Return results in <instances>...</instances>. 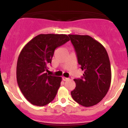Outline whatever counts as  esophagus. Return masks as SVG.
I'll use <instances>...</instances> for the list:
<instances>
[{
  "label": "esophagus",
  "mask_w": 128,
  "mask_h": 128,
  "mask_svg": "<svg viewBox=\"0 0 128 128\" xmlns=\"http://www.w3.org/2000/svg\"><path fill=\"white\" fill-rule=\"evenodd\" d=\"M62 80H63V81H66L69 80V78H65V77H63V78H62Z\"/></svg>",
  "instance_id": "obj_1"
}]
</instances>
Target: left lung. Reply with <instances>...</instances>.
Listing matches in <instances>:
<instances>
[{
	"instance_id": "1",
	"label": "left lung",
	"mask_w": 128,
	"mask_h": 128,
	"mask_svg": "<svg viewBox=\"0 0 128 128\" xmlns=\"http://www.w3.org/2000/svg\"><path fill=\"white\" fill-rule=\"evenodd\" d=\"M68 36L78 63L84 70L81 78L74 80L76 88L71 92V96L82 106H94L103 99L110 86L112 73L108 54L102 44L90 36Z\"/></svg>"
}]
</instances>
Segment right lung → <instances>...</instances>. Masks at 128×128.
<instances>
[{
	"mask_svg": "<svg viewBox=\"0 0 128 128\" xmlns=\"http://www.w3.org/2000/svg\"><path fill=\"white\" fill-rule=\"evenodd\" d=\"M69 40L66 34H41L29 41L20 52L16 80L22 93L32 104L44 106L54 100L62 78L46 72L55 49Z\"/></svg>",
	"mask_w": 128,
	"mask_h": 128,
	"instance_id": "obj_1",
	"label": "right lung"
}]
</instances>
